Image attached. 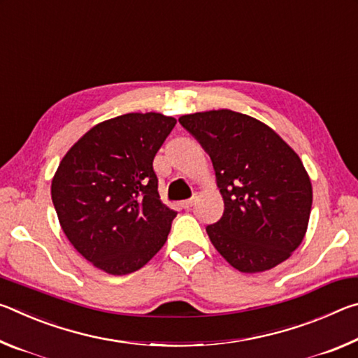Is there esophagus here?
I'll use <instances>...</instances> for the list:
<instances>
[{
    "mask_svg": "<svg viewBox=\"0 0 358 358\" xmlns=\"http://www.w3.org/2000/svg\"><path fill=\"white\" fill-rule=\"evenodd\" d=\"M194 203H196V199L192 197V199H187V201H185V202H181V207L186 208V210H189Z\"/></svg>",
    "mask_w": 358,
    "mask_h": 358,
    "instance_id": "34e87169",
    "label": "esophagus"
}]
</instances>
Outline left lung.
<instances>
[{
	"label": "left lung",
	"mask_w": 358,
	"mask_h": 358,
	"mask_svg": "<svg viewBox=\"0 0 358 358\" xmlns=\"http://www.w3.org/2000/svg\"><path fill=\"white\" fill-rule=\"evenodd\" d=\"M178 121L213 162L224 213L207 234L217 252L243 273L289 259L305 237L313 205L299 155L262 121L227 108Z\"/></svg>",
	"instance_id": "1"
}]
</instances>
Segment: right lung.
Returning a JSON list of instances; mask_svg holds the SVG:
<instances>
[{
    "mask_svg": "<svg viewBox=\"0 0 358 358\" xmlns=\"http://www.w3.org/2000/svg\"><path fill=\"white\" fill-rule=\"evenodd\" d=\"M177 120L126 113L72 145L52 180V202L72 246L108 275H128L164 246L177 216L161 202L153 159Z\"/></svg>",
    "mask_w": 358,
    "mask_h": 358,
    "instance_id": "right-lung-1",
    "label": "right lung"
}]
</instances>
